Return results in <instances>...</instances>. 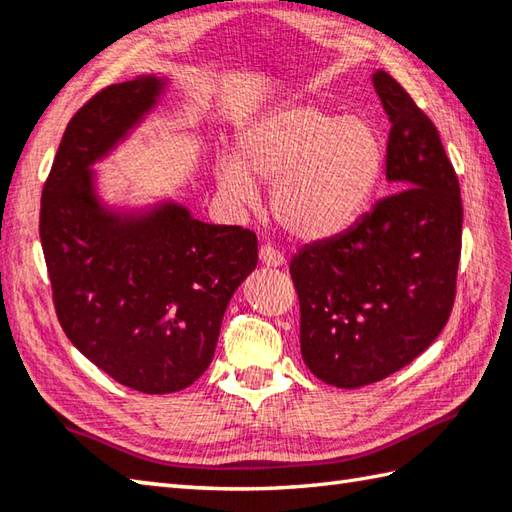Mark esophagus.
<instances>
[{
	"mask_svg": "<svg viewBox=\"0 0 512 512\" xmlns=\"http://www.w3.org/2000/svg\"><path fill=\"white\" fill-rule=\"evenodd\" d=\"M259 259H262V264L273 266V268L286 264L284 253H279V250L275 246H270V244H264L262 248H259Z\"/></svg>",
	"mask_w": 512,
	"mask_h": 512,
	"instance_id": "esophagus-1",
	"label": "esophagus"
}]
</instances>
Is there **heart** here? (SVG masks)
I'll return each instance as SVG.
<instances>
[{
    "label": "heart",
    "instance_id": "heart-1",
    "mask_svg": "<svg viewBox=\"0 0 512 512\" xmlns=\"http://www.w3.org/2000/svg\"><path fill=\"white\" fill-rule=\"evenodd\" d=\"M237 147L239 158L217 160L222 191L250 204L257 198L255 180L275 184V220L303 239L343 231L361 213L383 167L372 123L310 105L257 118L242 129Z\"/></svg>",
    "mask_w": 512,
    "mask_h": 512
}]
</instances>
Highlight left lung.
<instances>
[{"mask_svg": "<svg viewBox=\"0 0 512 512\" xmlns=\"http://www.w3.org/2000/svg\"><path fill=\"white\" fill-rule=\"evenodd\" d=\"M374 88L389 118L380 198L350 231L290 259L301 356L319 380L356 389L409 365L447 325L462 253V198L436 125L394 76Z\"/></svg>", "mask_w": 512, "mask_h": 512, "instance_id": "8db88e82", "label": "left lung"}]
</instances>
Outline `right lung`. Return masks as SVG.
<instances>
[{
  "mask_svg": "<svg viewBox=\"0 0 512 512\" xmlns=\"http://www.w3.org/2000/svg\"><path fill=\"white\" fill-rule=\"evenodd\" d=\"M158 92L156 76H136L99 90L70 118L39 213L65 336L116 383L143 394H171L204 374L228 301L257 266V235L244 226L204 224L176 204L118 220L96 202L90 165Z\"/></svg>",
  "mask_w": 512,
  "mask_h": 512,
  "instance_id": "right-lung-1",
  "label": "right lung"
}]
</instances>
